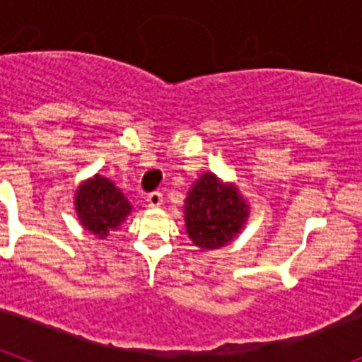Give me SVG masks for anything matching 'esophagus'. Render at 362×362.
<instances>
[{
    "label": "esophagus",
    "instance_id": "34e87169",
    "mask_svg": "<svg viewBox=\"0 0 362 362\" xmlns=\"http://www.w3.org/2000/svg\"><path fill=\"white\" fill-rule=\"evenodd\" d=\"M146 203H148L150 209H159L163 204V194L161 192H152L146 196Z\"/></svg>",
    "mask_w": 362,
    "mask_h": 362
}]
</instances>
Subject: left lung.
<instances>
[{"label":"left lung","instance_id":"left-lung-1","mask_svg":"<svg viewBox=\"0 0 362 362\" xmlns=\"http://www.w3.org/2000/svg\"><path fill=\"white\" fill-rule=\"evenodd\" d=\"M250 217V204L238 185L204 172L185 199V225L190 241L201 250H217L238 238Z\"/></svg>","mask_w":362,"mask_h":362}]
</instances>
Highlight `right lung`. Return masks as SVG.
Returning a JSON list of instances; mask_svg holds the SVG:
<instances>
[{"instance_id": "1", "label": "right lung", "mask_w": 362, "mask_h": 362, "mask_svg": "<svg viewBox=\"0 0 362 362\" xmlns=\"http://www.w3.org/2000/svg\"><path fill=\"white\" fill-rule=\"evenodd\" d=\"M74 210L78 214L79 225L86 232L105 239L110 232L119 230L134 206L110 179L95 174L78 187Z\"/></svg>"}]
</instances>
